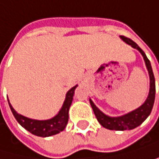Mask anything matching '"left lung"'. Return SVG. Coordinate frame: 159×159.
<instances>
[{
  "label": "left lung",
  "mask_w": 159,
  "mask_h": 159,
  "mask_svg": "<svg viewBox=\"0 0 159 159\" xmlns=\"http://www.w3.org/2000/svg\"><path fill=\"white\" fill-rule=\"evenodd\" d=\"M120 38L126 44L131 45V47H133L134 49H137L143 56V59L150 77V89H149L148 97L146 98L145 102L139 107H138L137 109L131 112H128L127 114H124L119 117H110L108 115H106L94 105L91 99H89V103L98 121L100 122L102 126H104L105 128L109 130L124 131V130H131L138 127L151 114L155 103V97H156V82H155V76L153 73L151 63L149 59L147 58L145 52L132 39L123 36H120Z\"/></svg>",
  "instance_id": "8db88e82"
}]
</instances>
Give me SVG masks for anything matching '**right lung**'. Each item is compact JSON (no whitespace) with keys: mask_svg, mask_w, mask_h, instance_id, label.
Instances as JSON below:
<instances>
[{"mask_svg":"<svg viewBox=\"0 0 159 159\" xmlns=\"http://www.w3.org/2000/svg\"><path fill=\"white\" fill-rule=\"evenodd\" d=\"M77 86L78 85L74 86L67 92L66 98H65V101H64L61 109L54 117H52V119H49V120H34V119H30L25 116H22V115L19 114L13 108V107L11 106V104L8 101L9 107H10V109L12 111L15 119L17 120V121L27 131H29L33 135H36L38 137H42V138L51 137V136L60 133L67 126L68 120H69V110H70V105L72 103L74 90L77 88Z\"/></svg>","mask_w":159,"mask_h":159,"instance_id":"right-lung-1","label":"right lung"}]
</instances>
